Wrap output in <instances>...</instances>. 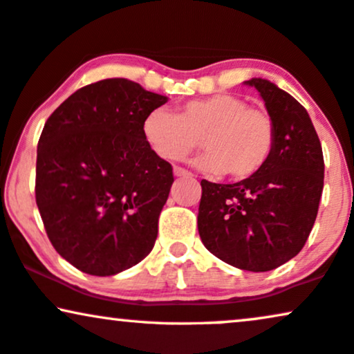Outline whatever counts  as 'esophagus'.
<instances>
[{"label": "esophagus", "instance_id": "34e87169", "mask_svg": "<svg viewBox=\"0 0 354 354\" xmlns=\"http://www.w3.org/2000/svg\"><path fill=\"white\" fill-rule=\"evenodd\" d=\"M173 173H174V176H180V178H191L192 176V173H189L187 169L181 168V167H174Z\"/></svg>", "mask_w": 354, "mask_h": 354}]
</instances>
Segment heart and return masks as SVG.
I'll return each instance as SVG.
<instances>
[{
	"label": "heart",
	"mask_w": 354,
	"mask_h": 354,
	"mask_svg": "<svg viewBox=\"0 0 354 354\" xmlns=\"http://www.w3.org/2000/svg\"><path fill=\"white\" fill-rule=\"evenodd\" d=\"M144 137L160 158L178 162L201 145L207 150L196 165L205 173L247 180L270 160L276 129L265 109L243 97L218 93L191 100L178 113L158 107L144 120Z\"/></svg>",
	"instance_id": "obj_1"
}]
</instances>
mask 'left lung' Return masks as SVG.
Returning <instances> with one entry per match:
<instances>
[{
	"label": "left lung",
	"mask_w": 354,
	"mask_h": 354,
	"mask_svg": "<svg viewBox=\"0 0 354 354\" xmlns=\"http://www.w3.org/2000/svg\"><path fill=\"white\" fill-rule=\"evenodd\" d=\"M258 89L276 129L274 150L252 178L201 181L198 229L204 247L247 271H271L301 252L324 191V153L306 107L263 78Z\"/></svg>",
	"instance_id": "left-lung-1"
}]
</instances>
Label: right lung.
<instances>
[{
    "instance_id": "1",
    "label": "right lung",
    "mask_w": 354,
    "mask_h": 354,
    "mask_svg": "<svg viewBox=\"0 0 354 354\" xmlns=\"http://www.w3.org/2000/svg\"><path fill=\"white\" fill-rule=\"evenodd\" d=\"M167 96L125 78L80 88L47 119L35 203L57 253L77 270L113 276L153 248L173 168L144 137Z\"/></svg>"
}]
</instances>
